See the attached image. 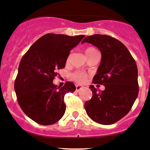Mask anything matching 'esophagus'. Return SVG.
Instances as JSON below:
<instances>
[{
  "mask_svg": "<svg viewBox=\"0 0 150 150\" xmlns=\"http://www.w3.org/2000/svg\"><path fill=\"white\" fill-rule=\"evenodd\" d=\"M82 88H83V86H79V85H77V86H76V91H79L81 90Z\"/></svg>",
  "mask_w": 150,
  "mask_h": 150,
  "instance_id": "34e87169",
  "label": "esophagus"
}]
</instances>
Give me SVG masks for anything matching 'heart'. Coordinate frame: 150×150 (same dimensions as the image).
I'll use <instances>...</instances> for the list:
<instances>
[{
    "instance_id": "b5f03b06",
    "label": "heart",
    "mask_w": 150,
    "mask_h": 150,
    "mask_svg": "<svg viewBox=\"0 0 150 150\" xmlns=\"http://www.w3.org/2000/svg\"><path fill=\"white\" fill-rule=\"evenodd\" d=\"M85 53L86 55L87 56V57L91 56L92 54L94 53H97V50H96L94 47H88L85 50ZM70 56H68V58L67 59V62L69 61ZM88 77V75L85 72H82V71H77V72H75L74 74H73L72 78L75 81H76L79 83H83L86 80Z\"/></svg>"
}]
</instances>
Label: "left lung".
Returning a JSON list of instances; mask_svg holds the SVG:
<instances>
[{
    "instance_id": "1",
    "label": "left lung",
    "mask_w": 150,
    "mask_h": 150,
    "mask_svg": "<svg viewBox=\"0 0 150 150\" xmlns=\"http://www.w3.org/2000/svg\"><path fill=\"white\" fill-rule=\"evenodd\" d=\"M91 43L101 52L102 58L93 83L103 85L100 91L91 86L92 97L85 108L92 120L111 125L129 113L138 97V68L135 61L122 42L107 35L87 36L82 43Z\"/></svg>"
}]
</instances>
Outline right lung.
Masks as SVG:
<instances>
[{"label":"right lung","instance_id":"obj_1","mask_svg":"<svg viewBox=\"0 0 150 150\" xmlns=\"http://www.w3.org/2000/svg\"><path fill=\"white\" fill-rule=\"evenodd\" d=\"M84 37L47 33L22 57L15 80L16 97L22 111L38 124L52 125L64 115V94L74 92L76 87L73 82H66L57 88L53 80L57 71L64 68L70 50Z\"/></svg>","mask_w":150,"mask_h":150}]
</instances>
